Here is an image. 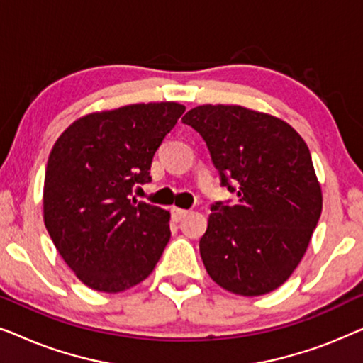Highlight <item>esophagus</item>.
<instances>
[{
  "instance_id": "esophagus-1",
  "label": "esophagus",
  "mask_w": 363,
  "mask_h": 363,
  "mask_svg": "<svg viewBox=\"0 0 363 363\" xmlns=\"http://www.w3.org/2000/svg\"><path fill=\"white\" fill-rule=\"evenodd\" d=\"M186 215H188L186 210H182V208H172V218L175 221H182Z\"/></svg>"
}]
</instances>
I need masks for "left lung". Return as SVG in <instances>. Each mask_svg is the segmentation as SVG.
<instances>
[{
	"mask_svg": "<svg viewBox=\"0 0 363 363\" xmlns=\"http://www.w3.org/2000/svg\"><path fill=\"white\" fill-rule=\"evenodd\" d=\"M183 123L206 142L235 205H211L200 255L208 274L238 296H262L289 279L322 211L311 152L289 123L241 106H198Z\"/></svg>",
	"mask_w": 363,
	"mask_h": 363,
	"instance_id": "left-lung-1",
	"label": "left lung"
}]
</instances>
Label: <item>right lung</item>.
Returning <instances> with one entry per match:
<instances>
[{"instance_id": "obj_1", "label": "right lung", "mask_w": 363, "mask_h": 363, "mask_svg": "<svg viewBox=\"0 0 363 363\" xmlns=\"http://www.w3.org/2000/svg\"><path fill=\"white\" fill-rule=\"evenodd\" d=\"M185 112L177 102L132 104L72 122L44 177V225L76 276L99 292L147 279L170 240V213L137 201L152 158Z\"/></svg>"}]
</instances>
